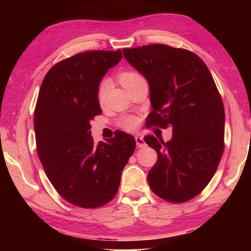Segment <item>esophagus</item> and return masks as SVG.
Returning <instances> with one entry per match:
<instances>
[{
    "label": "esophagus",
    "instance_id": "esophagus-1",
    "mask_svg": "<svg viewBox=\"0 0 251 251\" xmlns=\"http://www.w3.org/2000/svg\"><path fill=\"white\" fill-rule=\"evenodd\" d=\"M135 141H136V145L137 147H144L145 146V142H144V139L141 135H136L135 136Z\"/></svg>",
    "mask_w": 251,
    "mask_h": 251
}]
</instances>
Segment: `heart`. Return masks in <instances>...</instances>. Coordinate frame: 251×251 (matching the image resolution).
I'll return each mask as SVG.
<instances>
[{
    "mask_svg": "<svg viewBox=\"0 0 251 251\" xmlns=\"http://www.w3.org/2000/svg\"><path fill=\"white\" fill-rule=\"evenodd\" d=\"M142 78H144L142 74H139L138 72L133 71V70L123 71L118 74V79H120L121 84L126 88V90H128L131 85ZM108 91H109V82L107 79H105L100 84L99 91H97V101H99L100 105H103L105 103L106 99H107ZM138 123H139V120L137 117L129 115V116H126L124 120L121 122V125L124 127V128L131 130L138 126Z\"/></svg>",
    "mask_w": 251,
    "mask_h": 251,
    "instance_id": "obj_1",
    "label": "heart"
}]
</instances>
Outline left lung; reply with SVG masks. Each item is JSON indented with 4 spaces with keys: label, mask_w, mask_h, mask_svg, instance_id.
Listing matches in <instances>:
<instances>
[{
    "label": "left lung",
    "mask_w": 251,
    "mask_h": 251,
    "mask_svg": "<svg viewBox=\"0 0 251 251\" xmlns=\"http://www.w3.org/2000/svg\"><path fill=\"white\" fill-rule=\"evenodd\" d=\"M123 53L150 84L147 127L173 128L166 143L152 135L144 138L157 152L148 184L164 201H188L209 184L224 152L225 108L215 80L188 50L150 44Z\"/></svg>",
    "instance_id": "left-lung-1"
}]
</instances>
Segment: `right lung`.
<instances>
[{
	"mask_svg": "<svg viewBox=\"0 0 251 251\" xmlns=\"http://www.w3.org/2000/svg\"><path fill=\"white\" fill-rule=\"evenodd\" d=\"M122 56L121 50L76 54L50 67L41 85L34 112L37 155L56 192L77 207L112 201L135 151V138L124 131L99 144L90 131L101 114L100 80Z\"/></svg>",
	"mask_w": 251,
	"mask_h": 251,
	"instance_id": "obj_1",
	"label": "right lung"
}]
</instances>
